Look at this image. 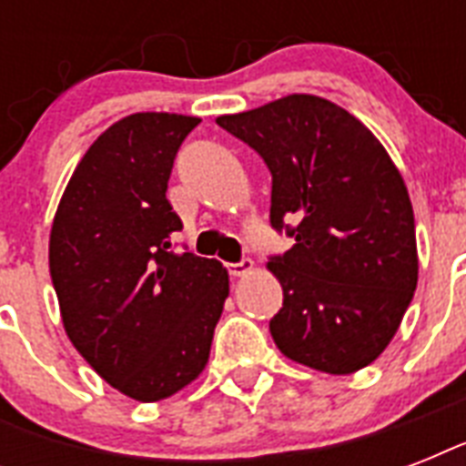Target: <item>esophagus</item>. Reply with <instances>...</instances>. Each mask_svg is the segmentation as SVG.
<instances>
[{
	"mask_svg": "<svg viewBox=\"0 0 466 466\" xmlns=\"http://www.w3.org/2000/svg\"><path fill=\"white\" fill-rule=\"evenodd\" d=\"M227 270H229V276L241 278L254 270V261H251V258H241V261L237 263H227Z\"/></svg>",
	"mask_w": 466,
	"mask_h": 466,
	"instance_id": "obj_1",
	"label": "esophagus"
}]
</instances>
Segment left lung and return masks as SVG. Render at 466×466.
Listing matches in <instances>:
<instances>
[{
	"label": "left lung",
	"instance_id": "obj_1",
	"mask_svg": "<svg viewBox=\"0 0 466 466\" xmlns=\"http://www.w3.org/2000/svg\"><path fill=\"white\" fill-rule=\"evenodd\" d=\"M218 126L266 161L270 227L295 239L270 256L283 307L270 319L280 353L329 375L377 360L419 283L416 225L387 149L340 106L292 94Z\"/></svg>",
	"mask_w": 466,
	"mask_h": 466
}]
</instances>
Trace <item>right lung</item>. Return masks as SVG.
<instances>
[{"mask_svg": "<svg viewBox=\"0 0 466 466\" xmlns=\"http://www.w3.org/2000/svg\"><path fill=\"white\" fill-rule=\"evenodd\" d=\"M198 123L178 113L113 123L76 164L50 232L72 346L137 401L171 397L203 372L229 295L222 263L174 251L183 225L167 200L168 176Z\"/></svg>", "mask_w": 466, "mask_h": 466, "instance_id": "add662e5", "label": "right lung"}]
</instances>
